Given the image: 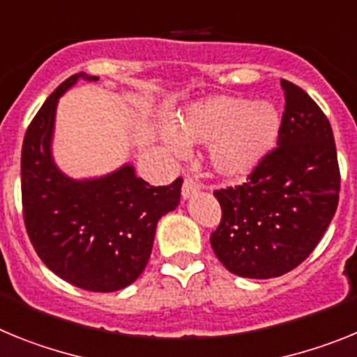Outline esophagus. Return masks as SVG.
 Masks as SVG:
<instances>
[{"label": "esophagus", "instance_id": "esophagus-1", "mask_svg": "<svg viewBox=\"0 0 357 357\" xmlns=\"http://www.w3.org/2000/svg\"><path fill=\"white\" fill-rule=\"evenodd\" d=\"M197 190H199V183H197L194 178H190V176H185V181H183V188H181L183 199L192 197Z\"/></svg>", "mask_w": 357, "mask_h": 357}]
</instances>
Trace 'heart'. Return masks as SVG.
Returning a JSON list of instances; mask_svg holds the SVG:
<instances>
[{
  "label": "heart",
  "mask_w": 357,
  "mask_h": 357,
  "mask_svg": "<svg viewBox=\"0 0 357 357\" xmlns=\"http://www.w3.org/2000/svg\"><path fill=\"white\" fill-rule=\"evenodd\" d=\"M280 129L277 107L266 100L212 97L197 102L176 123L170 145L176 149L208 144V160L217 174L241 178L259 165Z\"/></svg>",
  "instance_id": "b5f03b06"
}]
</instances>
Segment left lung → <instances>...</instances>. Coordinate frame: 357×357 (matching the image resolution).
I'll list each match as a JSON object with an SVG mask.
<instances>
[{
	"label": "left lung",
	"instance_id": "obj_1",
	"mask_svg": "<svg viewBox=\"0 0 357 357\" xmlns=\"http://www.w3.org/2000/svg\"><path fill=\"white\" fill-rule=\"evenodd\" d=\"M286 107L277 147L237 187L213 190L221 222L213 253L234 275L280 277L312 253L340 199V165L327 116L307 93L282 80Z\"/></svg>",
	"mask_w": 357,
	"mask_h": 357
}]
</instances>
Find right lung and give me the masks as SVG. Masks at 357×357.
Instances as JSON below:
<instances>
[{
  "label": "right lung",
  "instance_id": "right-lung-1",
  "mask_svg": "<svg viewBox=\"0 0 357 357\" xmlns=\"http://www.w3.org/2000/svg\"><path fill=\"white\" fill-rule=\"evenodd\" d=\"M59 86L30 122L21 149V201L26 234L46 268L71 286L95 293L127 287L153 252L156 225L174 210L183 178L153 187L131 165L88 181L70 179L50 153L59 97L77 79Z\"/></svg>",
  "mask_w": 357,
  "mask_h": 357
}]
</instances>
